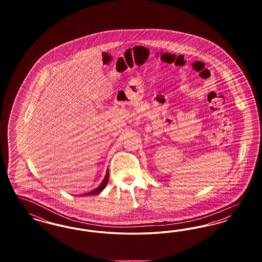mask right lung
Returning <instances> with one entry per match:
<instances>
[{
	"instance_id": "obj_1",
	"label": "right lung",
	"mask_w": 262,
	"mask_h": 262,
	"mask_svg": "<svg viewBox=\"0 0 262 262\" xmlns=\"http://www.w3.org/2000/svg\"><path fill=\"white\" fill-rule=\"evenodd\" d=\"M108 180H109V171H108V169H107V172H106V176H105V178H104V180L102 181V183L100 184V186L98 187H96L95 189H93V190H91V191H89L88 193H83L81 196H83V195H92V194H98L100 193L105 187H106V185H107V183H108Z\"/></svg>"
}]
</instances>
